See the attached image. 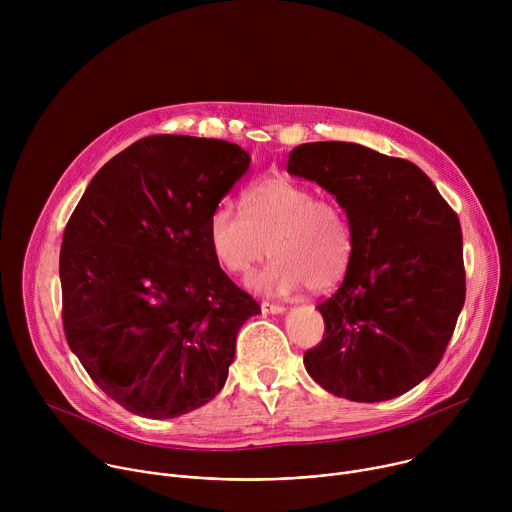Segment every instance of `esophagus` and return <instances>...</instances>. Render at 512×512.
<instances>
[{
	"label": "esophagus",
	"mask_w": 512,
	"mask_h": 512,
	"mask_svg": "<svg viewBox=\"0 0 512 512\" xmlns=\"http://www.w3.org/2000/svg\"><path fill=\"white\" fill-rule=\"evenodd\" d=\"M261 312H263V314H283V312H285V306L261 302Z\"/></svg>",
	"instance_id": "esophagus-1"
}]
</instances>
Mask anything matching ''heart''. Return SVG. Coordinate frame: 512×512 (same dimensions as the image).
Masks as SVG:
<instances>
[{"instance_id": "b5f03b06", "label": "heart", "mask_w": 512, "mask_h": 512, "mask_svg": "<svg viewBox=\"0 0 512 512\" xmlns=\"http://www.w3.org/2000/svg\"><path fill=\"white\" fill-rule=\"evenodd\" d=\"M214 261L245 277L269 251L271 263L249 285L263 296H289L302 287L324 291L338 283L352 259V233L342 208L287 176L247 186L241 212L218 204L206 223Z\"/></svg>"}]
</instances>
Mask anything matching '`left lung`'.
I'll use <instances>...</instances> for the list:
<instances>
[{
	"mask_svg": "<svg viewBox=\"0 0 512 512\" xmlns=\"http://www.w3.org/2000/svg\"><path fill=\"white\" fill-rule=\"evenodd\" d=\"M287 172L328 190L352 233L344 281L318 306L326 328L304 354L308 375L358 403L407 393L440 364L466 300L458 214L415 164L358 143H302Z\"/></svg>",
	"mask_w": 512,
	"mask_h": 512,
	"instance_id": "8db88e82",
	"label": "left lung"
}]
</instances>
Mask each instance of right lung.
<instances>
[{
	"instance_id": "right-lung-1",
	"label": "right lung",
	"mask_w": 512,
	"mask_h": 512,
	"mask_svg": "<svg viewBox=\"0 0 512 512\" xmlns=\"http://www.w3.org/2000/svg\"><path fill=\"white\" fill-rule=\"evenodd\" d=\"M237 143L150 135L111 158L68 218L62 324L97 387L170 419L225 387L239 328L261 314L210 253V212L249 168Z\"/></svg>"
}]
</instances>
